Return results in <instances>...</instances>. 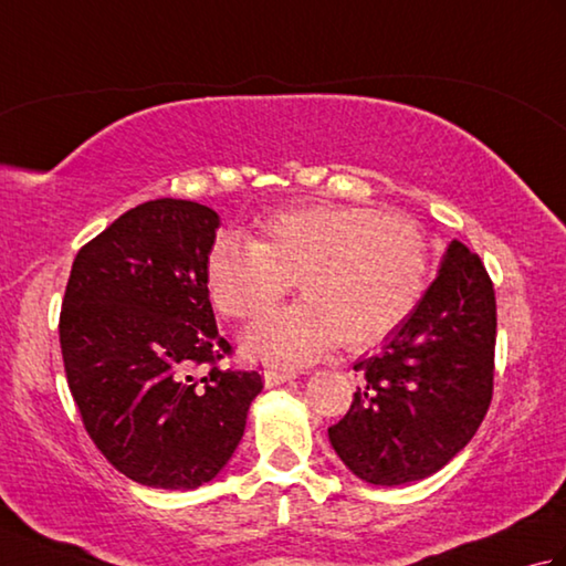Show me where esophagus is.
I'll return each instance as SVG.
<instances>
[{"instance_id": "esophagus-1", "label": "esophagus", "mask_w": 566, "mask_h": 566, "mask_svg": "<svg viewBox=\"0 0 566 566\" xmlns=\"http://www.w3.org/2000/svg\"><path fill=\"white\" fill-rule=\"evenodd\" d=\"M264 387H280V384L292 381L296 377V371L292 369H264Z\"/></svg>"}]
</instances>
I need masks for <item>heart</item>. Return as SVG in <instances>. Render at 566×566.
<instances>
[{
    "label": "heart",
    "mask_w": 566,
    "mask_h": 566,
    "mask_svg": "<svg viewBox=\"0 0 566 566\" xmlns=\"http://www.w3.org/2000/svg\"><path fill=\"white\" fill-rule=\"evenodd\" d=\"M430 274V243L411 216L367 207L306 203L255 223L250 240L219 235L203 264L219 314L258 318L292 290L304 302L264 316L243 347L276 367L367 350L413 314Z\"/></svg>",
    "instance_id": "b5f03b06"
}]
</instances>
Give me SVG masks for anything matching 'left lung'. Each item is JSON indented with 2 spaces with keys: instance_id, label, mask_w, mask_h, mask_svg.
Listing matches in <instances>:
<instances>
[{
  "instance_id": "obj_1",
  "label": "left lung",
  "mask_w": 566,
  "mask_h": 566,
  "mask_svg": "<svg viewBox=\"0 0 566 566\" xmlns=\"http://www.w3.org/2000/svg\"><path fill=\"white\" fill-rule=\"evenodd\" d=\"M496 296L486 268L452 240L436 282L381 353L363 357L350 411L328 428L333 450L363 482L401 486L436 474L489 411Z\"/></svg>"
}]
</instances>
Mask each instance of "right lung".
I'll use <instances>...</instances> for the list:
<instances>
[{
  "mask_svg": "<svg viewBox=\"0 0 566 566\" xmlns=\"http://www.w3.org/2000/svg\"><path fill=\"white\" fill-rule=\"evenodd\" d=\"M219 223L197 201H146L72 262L57 326L72 399L99 452L143 486L211 482L262 391L258 371L216 367L231 355L203 276Z\"/></svg>",
  "mask_w": 566,
  "mask_h": 566,
  "instance_id": "obj_1",
  "label": "right lung"
}]
</instances>
